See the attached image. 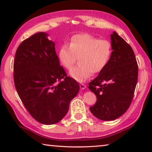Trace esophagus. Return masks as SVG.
I'll return each instance as SVG.
<instances>
[{
  "label": "esophagus",
  "mask_w": 152,
  "mask_h": 152,
  "mask_svg": "<svg viewBox=\"0 0 152 152\" xmlns=\"http://www.w3.org/2000/svg\"><path fill=\"white\" fill-rule=\"evenodd\" d=\"M80 89L81 90H84V89L86 88V86L85 85V84H80Z\"/></svg>",
  "instance_id": "esophagus-1"
}]
</instances>
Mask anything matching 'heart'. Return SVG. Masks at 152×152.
Listing matches in <instances>:
<instances>
[{
	"label": "heart",
	"mask_w": 152,
	"mask_h": 152,
	"mask_svg": "<svg viewBox=\"0 0 152 152\" xmlns=\"http://www.w3.org/2000/svg\"><path fill=\"white\" fill-rule=\"evenodd\" d=\"M112 51L109 41L84 33L74 35L70 45H61L58 59L61 66L70 69L78 58L79 65L72 68L69 74L75 80L82 82L92 73L97 74L103 70L109 62Z\"/></svg>",
	"instance_id": "b5f03b06"
}]
</instances>
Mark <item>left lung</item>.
Wrapping results in <instances>:
<instances>
[{"label":"left lung","instance_id":"8db88e82","mask_svg":"<svg viewBox=\"0 0 152 152\" xmlns=\"http://www.w3.org/2000/svg\"><path fill=\"white\" fill-rule=\"evenodd\" d=\"M110 40L113 51L109 64L88 84V88L97 98L90 110L102 121H113L127 111L138 76L137 63L131 46L115 31Z\"/></svg>","mask_w":152,"mask_h":152}]
</instances>
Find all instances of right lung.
<instances>
[{"label": "right lung", "mask_w": 152, "mask_h": 152, "mask_svg": "<svg viewBox=\"0 0 152 152\" xmlns=\"http://www.w3.org/2000/svg\"><path fill=\"white\" fill-rule=\"evenodd\" d=\"M48 36L45 32L35 33L19 45L14 60V82L31 115L42 124L52 125L67 114L80 86L60 66L55 43Z\"/></svg>", "instance_id": "1"}]
</instances>
